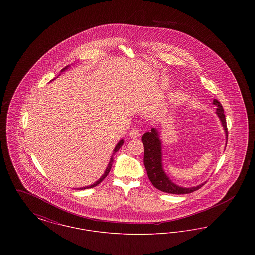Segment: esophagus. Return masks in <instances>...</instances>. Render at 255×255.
<instances>
[{"instance_id":"1","label":"esophagus","mask_w":255,"mask_h":255,"mask_svg":"<svg viewBox=\"0 0 255 255\" xmlns=\"http://www.w3.org/2000/svg\"><path fill=\"white\" fill-rule=\"evenodd\" d=\"M130 137L131 138H135V137H138L140 135V131L138 129H133L131 130V132L129 133Z\"/></svg>"}]
</instances>
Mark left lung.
Segmentation results:
<instances>
[{
	"label": "left lung",
	"instance_id": "left-lung-1",
	"mask_svg": "<svg viewBox=\"0 0 255 255\" xmlns=\"http://www.w3.org/2000/svg\"><path fill=\"white\" fill-rule=\"evenodd\" d=\"M213 105L217 107L216 115L218 116L219 120L223 125L228 141V128L223 106L217 99H213ZM142 142L144 145L143 162L147 171V175L153 185L158 188V190L171 194H188L198 190L206 183L203 182L192 187H182L177 185L170 180L162 166L161 140L159 138L158 131L156 128H152L150 132H147L142 135Z\"/></svg>",
	"mask_w": 255,
	"mask_h": 255
}]
</instances>
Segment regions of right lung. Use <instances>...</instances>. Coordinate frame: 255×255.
Segmentation results:
<instances>
[{
  "label": "right lung",
  "mask_w": 255,
  "mask_h": 255,
  "mask_svg": "<svg viewBox=\"0 0 255 255\" xmlns=\"http://www.w3.org/2000/svg\"><path fill=\"white\" fill-rule=\"evenodd\" d=\"M70 68V66H67V67H65L63 70H61V73H63V72H65V71H67L68 69ZM124 143V140L123 139H121L119 142H118V144L116 145L115 147V149H114V152H113V155H112V157L110 158L109 163H108V165H107V168L105 170V172H104V174L97 180V182H94L93 184H91V185H89V186H85V187H80V188H77V189H86V188H91V187H95V186H97V184H99L100 182H102L106 177H107V175L109 174L110 170L112 168V164H113V161H114V159H113V157H114V155H115V153H117L119 150H120V148L122 147V144Z\"/></svg>",
  "instance_id": "right-lung-1"
}]
</instances>
